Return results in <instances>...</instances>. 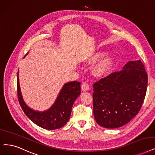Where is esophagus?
<instances>
[{
  "mask_svg": "<svg viewBox=\"0 0 155 155\" xmlns=\"http://www.w3.org/2000/svg\"><path fill=\"white\" fill-rule=\"evenodd\" d=\"M81 89L83 91H88L90 88V86L89 84L87 83H83L82 84H81Z\"/></svg>",
  "mask_w": 155,
  "mask_h": 155,
  "instance_id": "34e87169",
  "label": "esophagus"
}]
</instances>
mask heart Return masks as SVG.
<instances>
[{"label": "heart", "instance_id": "heart-1", "mask_svg": "<svg viewBox=\"0 0 155 155\" xmlns=\"http://www.w3.org/2000/svg\"><path fill=\"white\" fill-rule=\"evenodd\" d=\"M103 56V53H98L95 54L94 57H92L90 61L91 62H95L98 61ZM114 61V58L110 54H107L105 56L102 60L99 62L94 69V74L95 76H102L104 74L107 72V71L110 69V67L112 66Z\"/></svg>", "mask_w": 155, "mask_h": 155}]
</instances>
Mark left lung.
<instances>
[{
    "instance_id": "left-lung-1",
    "label": "left lung",
    "mask_w": 155,
    "mask_h": 155,
    "mask_svg": "<svg viewBox=\"0 0 155 155\" xmlns=\"http://www.w3.org/2000/svg\"><path fill=\"white\" fill-rule=\"evenodd\" d=\"M147 86V74L140 60L130 61L94 84V114L99 125L116 128L138 114Z\"/></svg>"
}]
</instances>
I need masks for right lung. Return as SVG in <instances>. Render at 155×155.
Masks as SVG:
<instances>
[{"instance_id": "obj_1", "label": "right lung", "mask_w": 155, "mask_h": 155, "mask_svg": "<svg viewBox=\"0 0 155 155\" xmlns=\"http://www.w3.org/2000/svg\"><path fill=\"white\" fill-rule=\"evenodd\" d=\"M17 94L20 106L28 118L38 126L51 130L63 127L69 121L73 104L81 94V83L78 81L65 83L50 108L45 111L35 110L29 107L23 101L18 71Z\"/></svg>"}]
</instances>
